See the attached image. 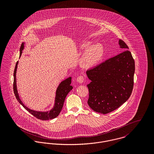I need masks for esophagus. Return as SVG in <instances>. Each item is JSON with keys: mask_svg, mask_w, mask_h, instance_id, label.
Returning <instances> with one entry per match:
<instances>
[{"mask_svg": "<svg viewBox=\"0 0 154 154\" xmlns=\"http://www.w3.org/2000/svg\"><path fill=\"white\" fill-rule=\"evenodd\" d=\"M76 81H77L79 83L81 84V83H82V82L84 81V78L83 76H79L76 78Z\"/></svg>", "mask_w": 154, "mask_h": 154, "instance_id": "obj_1", "label": "esophagus"}]
</instances>
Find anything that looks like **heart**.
Returning <instances> with one entry per match:
<instances>
[{"mask_svg":"<svg viewBox=\"0 0 154 154\" xmlns=\"http://www.w3.org/2000/svg\"><path fill=\"white\" fill-rule=\"evenodd\" d=\"M89 43L84 44L82 48H86ZM104 54L103 46L100 44H95L89 46L85 50L82 59L81 64L85 67H91L96 65L101 59Z\"/></svg>","mask_w":154,"mask_h":154,"instance_id":"obj_1","label":"heart"}]
</instances>
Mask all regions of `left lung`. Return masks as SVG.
<instances>
[{
	"mask_svg": "<svg viewBox=\"0 0 154 154\" xmlns=\"http://www.w3.org/2000/svg\"><path fill=\"white\" fill-rule=\"evenodd\" d=\"M120 48H129L120 40ZM135 70L134 60L129 50L119 54L87 71L91 81L88 104L91 109L103 114L118 109L132 94Z\"/></svg>",
	"mask_w": 154,
	"mask_h": 154,
	"instance_id": "1",
	"label": "left lung"
}]
</instances>
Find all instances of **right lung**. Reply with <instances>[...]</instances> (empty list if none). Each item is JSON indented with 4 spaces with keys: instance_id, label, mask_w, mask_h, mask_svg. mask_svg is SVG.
<instances>
[{
    "instance_id": "add662e5",
    "label": "right lung",
    "mask_w": 154,
    "mask_h": 154,
    "mask_svg": "<svg viewBox=\"0 0 154 154\" xmlns=\"http://www.w3.org/2000/svg\"><path fill=\"white\" fill-rule=\"evenodd\" d=\"M23 43H22L21 47H20V56L22 54V50L23 49ZM18 62H17L14 72V91L15 95V97L18 101L22 105L23 107L25 109V110H27L29 112H30L32 115H33L35 117H36L38 119L42 120H47L50 119H53L57 117L60 112L61 110L63 108V104L65 100V98L67 95V94L72 89L73 87L70 85L71 84V79L72 78L69 77L67 79L62 81L59 85L58 88L56 90V95L55 98V103L54 106L53 108V109L50 110V111L47 112H40V111H36L34 110H30L29 109L27 108L25 106V105L22 103V101L19 97V95L18 94L17 89V82H16V72H17V69L18 65Z\"/></svg>"
}]
</instances>
